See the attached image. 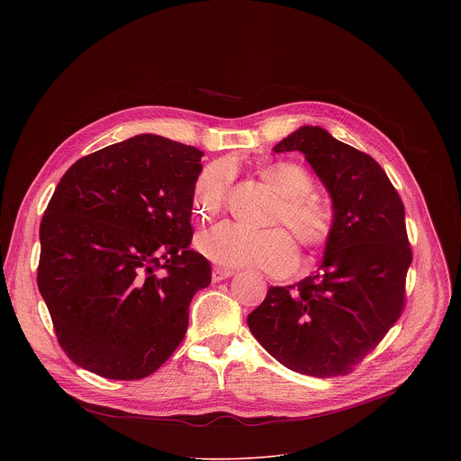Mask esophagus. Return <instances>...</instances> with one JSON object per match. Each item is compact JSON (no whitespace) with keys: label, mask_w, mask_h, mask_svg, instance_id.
Listing matches in <instances>:
<instances>
[{"label":"esophagus","mask_w":461,"mask_h":461,"mask_svg":"<svg viewBox=\"0 0 461 461\" xmlns=\"http://www.w3.org/2000/svg\"><path fill=\"white\" fill-rule=\"evenodd\" d=\"M235 272L233 270H226V268H213V272H212V281L213 283H221V281H224V279H230L231 276H233Z\"/></svg>","instance_id":"1"}]
</instances>
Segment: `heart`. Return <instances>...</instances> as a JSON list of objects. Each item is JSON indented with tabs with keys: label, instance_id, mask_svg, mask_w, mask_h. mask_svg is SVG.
Here are the masks:
<instances>
[{
	"label": "heart",
	"instance_id": "obj_1",
	"mask_svg": "<svg viewBox=\"0 0 461 461\" xmlns=\"http://www.w3.org/2000/svg\"><path fill=\"white\" fill-rule=\"evenodd\" d=\"M258 178L276 194L277 203L268 226L286 224L306 253H315L332 233V217L312 194L308 171L295 162H270L257 169ZM233 167L226 160L208 164L193 184V212L201 219L215 217L226 204ZM199 251L228 268H260L276 276L288 274L297 262L294 239L283 228L246 231L222 222L196 239Z\"/></svg>",
	"mask_w": 461,
	"mask_h": 461
}]
</instances>
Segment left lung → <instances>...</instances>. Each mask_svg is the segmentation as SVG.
I'll return each mask as SVG.
<instances>
[{"label": "left lung", "instance_id": "1", "mask_svg": "<svg viewBox=\"0 0 461 461\" xmlns=\"http://www.w3.org/2000/svg\"><path fill=\"white\" fill-rule=\"evenodd\" d=\"M276 153L304 155L332 199V233L315 276L270 286L248 315L257 341L299 374H348L402 315L412 251L405 208L381 166L326 129L303 125Z\"/></svg>", "mask_w": 461, "mask_h": 461}]
</instances>
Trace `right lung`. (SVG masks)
<instances>
[{
  "label": "right lung",
  "mask_w": 461,
  "mask_h": 461,
  "mask_svg": "<svg viewBox=\"0 0 461 461\" xmlns=\"http://www.w3.org/2000/svg\"><path fill=\"white\" fill-rule=\"evenodd\" d=\"M203 151L137 135L75 162L40 224L38 288L58 343L107 379H142L182 343L193 295L210 286L189 249Z\"/></svg>",
  "instance_id": "obj_1"
}]
</instances>
